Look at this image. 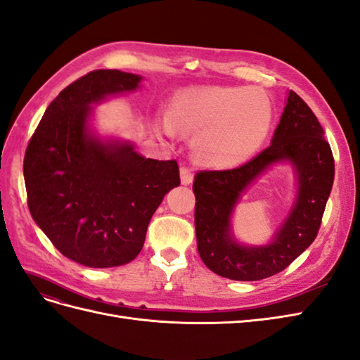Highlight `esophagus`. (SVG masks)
Returning <instances> with one entry per match:
<instances>
[{"mask_svg":"<svg viewBox=\"0 0 360 360\" xmlns=\"http://www.w3.org/2000/svg\"><path fill=\"white\" fill-rule=\"evenodd\" d=\"M180 180H181V184H184V186H188V184H191L193 181V174L189 168L186 167H181L180 168Z\"/></svg>","mask_w":360,"mask_h":360,"instance_id":"34e87169","label":"esophagus"}]
</instances>
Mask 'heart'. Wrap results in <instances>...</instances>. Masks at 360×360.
Segmentation results:
<instances>
[{
    "instance_id": "b5f03b06",
    "label": "heart",
    "mask_w": 360,
    "mask_h": 360,
    "mask_svg": "<svg viewBox=\"0 0 360 360\" xmlns=\"http://www.w3.org/2000/svg\"><path fill=\"white\" fill-rule=\"evenodd\" d=\"M275 108L266 91L243 86H200L174 94L165 130L193 139V156L204 165L236 167L266 141Z\"/></svg>"
}]
</instances>
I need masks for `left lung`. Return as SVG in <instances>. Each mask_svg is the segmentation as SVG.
Instances as JSON below:
<instances>
[{
    "instance_id": "obj_1",
    "label": "left lung",
    "mask_w": 360,
    "mask_h": 360,
    "mask_svg": "<svg viewBox=\"0 0 360 360\" xmlns=\"http://www.w3.org/2000/svg\"><path fill=\"white\" fill-rule=\"evenodd\" d=\"M279 161H290L297 172L293 209L269 245H240L231 233L233 207L252 181ZM333 177L335 162L324 130L311 108L291 90L266 150L238 168L198 171L195 176V231L204 264L234 281H259L279 274L317 237Z\"/></svg>"
}]
</instances>
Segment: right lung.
I'll list each match as a JSON object with an SVG mask.
<instances>
[{
	"label": "right lung",
	"mask_w": 360,
	"mask_h": 360,
	"mask_svg": "<svg viewBox=\"0 0 360 360\" xmlns=\"http://www.w3.org/2000/svg\"><path fill=\"white\" fill-rule=\"evenodd\" d=\"M141 76L111 69L66 86L31 136L24 158L28 209L60 252L86 267L132 261L163 197L180 184L176 160L146 159L127 141L90 129L91 105L139 89Z\"/></svg>",
	"instance_id": "right-lung-1"
}]
</instances>
